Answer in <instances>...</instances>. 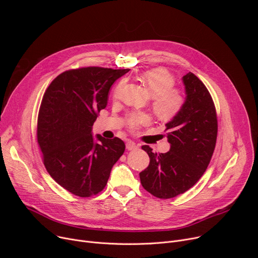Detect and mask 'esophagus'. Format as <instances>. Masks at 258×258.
Wrapping results in <instances>:
<instances>
[{
    "label": "esophagus",
    "instance_id": "esophagus-1",
    "mask_svg": "<svg viewBox=\"0 0 258 258\" xmlns=\"http://www.w3.org/2000/svg\"><path fill=\"white\" fill-rule=\"evenodd\" d=\"M125 146H126V149H127V150L137 149V147H138V146H137L134 142H132V141H127L126 144H125Z\"/></svg>",
    "mask_w": 258,
    "mask_h": 258
}]
</instances>
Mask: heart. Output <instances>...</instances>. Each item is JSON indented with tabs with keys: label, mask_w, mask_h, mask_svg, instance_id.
<instances>
[{
	"label": "heart",
	"mask_w": 258,
	"mask_h": 258,
	"mask_svg": "<svg viewBox=\"0 0 258 258\" xmlns=\"http://www.w3.org/2000/svg\"><path fill=\"white\" fill-rule=\"evenodd\" d=\"M140 79L152 96L153 110L159 118L169 120L179 113L185 104V99L181 92L174 88L175 79L167 69L157 67L146 70L141 73ZM123 86V81L117 84L113 92L114 99L118 98ZM150 121L149 114L132 112L126 118V125L132 132H136L140 126L149 124Z\"/></svg>",
	"instance_id": "b5f03b06"
}]
</instances>
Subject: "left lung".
I'll list each match as a JSON object with an SVG mask.
<instances>
[{"label": "left lung", "instance_id": "1", "mask_svg": "<svg viewBox=\"0 0 258 258\" xmlns=\"http://www.w3.org/2000/svg\"><path fill=\"white\" fill-rule=\"evenodd\" d=\"M182 82L186 102L165 124L169 151L156 153L148 145L142 146L150 163L140 172L141 183L160 199L176 197L192 188L205 172L216 144L217 116L210 93L192 72Z\"/></svg>", "mask_w": 258, "mask_h": 258}]
</instances>
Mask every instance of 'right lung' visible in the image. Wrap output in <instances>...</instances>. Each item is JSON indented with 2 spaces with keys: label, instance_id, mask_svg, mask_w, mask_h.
Masks as SVG:
<instances>
[{
  "label": "right lung",
  "instance_id": "1",
  "mask_svg": "<svg viewBox=\"0 0 258 258\" xmlns=\"http://www.w3.org/2000/svg\"><path fill=\"white\" fill-rule=\"evenodd\" d=\"M130 69L99 66L69 69L47 88L40 106L36 139L43 162L56 182L88 198L106 186L112 166L123 154L119 138L95 142L92 126L107 105L112 84Z\"/></svg>",
  "mask_w": 258,
  "mask_h": 258
}]
</instances>
